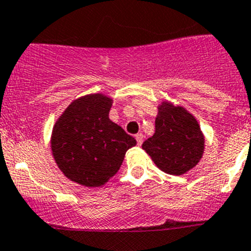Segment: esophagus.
<instances>
[{
    "label": "esophagus",
    "mask_w": 251,
    "mask_h": 251,
    "mask_svg": "<svg viewBox=\"0 0 251 251\" xmlns=\"http://www.w3.org/2000/svg\"><path fill=\"white\" fill-rule=\"evenodd\" d=\"M135 139H137L138 146H142V143H143V134H142V133H138V134H135Z\"/></svg>",
    "instance_id": "34e87169"
}]
</instances>
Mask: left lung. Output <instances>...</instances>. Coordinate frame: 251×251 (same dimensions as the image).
Wrapping results in <instances>:
<instances>
[{
    "instance_id": "left-lung-1",
    "label": "left lung",
    "mask_w": 251,
    "mask_h": 251,
    "mask_svg": "<svg viewBox=\"0 0 251 251\" xmlns=\"http://www.w3.org/2000/svg\"><path fill=\"white\" fill-rule=\"evenodd\" d=\"M142 148L163 172L181 176L201 160L204 137L192 114L184 108L163 102L155 118V133Z\"/></svg>"
}]
</instances>
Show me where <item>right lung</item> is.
<instances>
[{
    "label": "right lung",
    "instance_id": "obj_1",
    "mask_svg": "<svg viewBox=\"0 0 251 251\" xmlns=\"http://www.w3.org/2000/svg\"><path fill=\"white\" fill-rule=\"evenodd\" d=\"M112 100L91 94L71 103L54 124L50 147L57 165L71 180L100 187L119 171L126 151L137 144L109 119Z\"/></svg>",
    "mask_w": 251,
    "mask_h": 251
}]
</instances>
